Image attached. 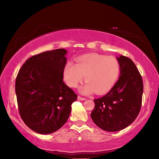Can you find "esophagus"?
<instances>
[{
  "label": "esophagus",
  "mask_w": 159,
  "mask_h": 159,
  "mask_svg": "<svg viewBox=\"0 0 159 159\" xmlns=\"http://www.w3.org/2000/svg\"><path fill=\"white\" fill-rule=\"evenodd\" d=\"M78 99L80 100H86L85 98H83V97H81V96H78Z\"/></svg>",
  "instance_id": "34e87169"
}]
</instances>
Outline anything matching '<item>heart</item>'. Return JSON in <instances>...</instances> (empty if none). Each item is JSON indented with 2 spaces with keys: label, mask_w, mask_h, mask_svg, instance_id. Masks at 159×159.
Returning <instances> with one entry per match:
<instances>
[{
  "label": "heart",
  "mask_w": 159,
  "mask_h": 159,
  "mask_svg": "<svg viewBox=\"0 0 159 159\" xmlns=\"http://www.w3.org/2000/svg\"><path fill=\"white\" fill-rule=\"evenodd\" d=\"M76 63L68 62L65 67L63 77L71 87H76L85 76L86 83L80 87V92L89 94H104L116 84L120 72L118 61L113 57L89 54L79 57Z\"/></svg>",
  "instance_id": "heart-1"
}]
</instances>
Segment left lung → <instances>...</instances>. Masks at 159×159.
<instances>
[{
	"label": "left lung",
	"mask_w": 159,
	"mask_h": 159,
	"mask_svg": "<svg viewBox=\"0 0 159 159\" xmlns=\"http://www.w3.org/2000/svg\"><path fill=\"white\" fill-rule=\"evenodd\" d=\"M120 76L105 96L94 99L91 117L98 126L109 132L122 130L133 123L141 110L143 84L135 64L125 56L117 58Z\"/></svg>",
	"instance_id": "left-lung-1"
}]
</instances>
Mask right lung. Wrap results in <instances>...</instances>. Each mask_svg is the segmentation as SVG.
<instances>
[{
    "mask_svg": "<svg viewBox=\"0 0 159 159\" xmlns=\"http://www.w3.org/2000/svg\"><path fill=\"white\" fill-rule=\"evenodd\" d=\"M66 52L60 48L30 57L16 76L20 117L38 133H52L61 128L77 99L76 94L63 80Z\"/></svg>",
    "mask_w": 159,
    "mask_h": 159,
    "instance_id": "add662e5",
    "label": "right lung"
}]
</instances>
